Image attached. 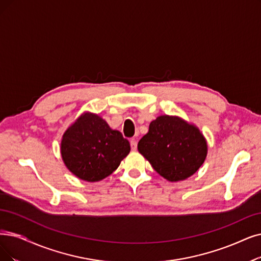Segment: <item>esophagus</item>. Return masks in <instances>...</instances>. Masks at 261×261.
Here are the masks:
<instances>
[{
    "instance_id": "obj_1",
    "label": "esophagus",
    "mask_w": 261,
    "mask_h": 261,
    "mask_svg": "<svg viewBox=\"0 0 261 261\" xmlns=\"http://www.w3.org/2000/svg\"><path fill=\"white\" fill-rule=\"evenodd\" d=\"M130 147H132V150H134V151L137 149V140H136V138H133L130 140Z\"/></svg>"
}]
</instances>
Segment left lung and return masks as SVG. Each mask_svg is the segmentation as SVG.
Here are the masks:
<instances>
[{
	"label": "left lung",
	"mask_w": 261,
	"mask_h": 261,
	"mask_svg": "<svg viewBox=\"0 0 261 261\" xmlns=\"http://www.w3.org/2000/svg\"><path fill=\"white\" fill-rule=\"evenodd\" d=\"M206 142L199 129L179 118L162 116L152 121L138 151L154 170L171 182L185 180L203 164Z\"/></svg>",
	"instance_id": "8db88e82"
}]
</instances>
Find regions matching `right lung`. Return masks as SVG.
<instances>
[{"label":"right lung","mask_w":261,"mask_h":261,"mask_svg":"<svg viewBox=\"0 0 261 261\" xmlns=\"http://www.w3.org/2000/svg\"><path fill=\"white\" fill-rule=\"evenodd\" d=\"M130 151L119 130H113L96 114L86 113L65 132L61 143L62 158L79 179L96 182L116 170Z\"/></svg>","instance_id":"1"}]
</instances>
